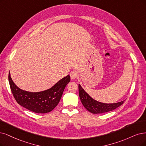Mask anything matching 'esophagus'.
Instances as JSON below:
<instances>
[{"label": "esophagus", "instance_id": "1", "mask_svg": "<svg viewBox=\"0 0 146 146\" xmlns=\"http://www.w3.org/2000/svg\"><path fill=\"white\" fill-rule=\"evenodd\" d=\"M70 77H71V78L72 79H76V78H78V73L76 71H75V70H73V71H72L71 73H70Z\"/></svg>", "mask_w": 146, "mask_h": 146}]
</instances>
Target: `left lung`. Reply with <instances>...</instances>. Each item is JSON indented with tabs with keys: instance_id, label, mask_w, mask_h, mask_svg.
I'll return each mask as SVG.
<instances>
[{
	"instance_id": "left-lung-1",
	"label": "left lung",
	"mask_w": 146,
	"mask_h": 146,
	"mask_svg": "<svg viewBox=\"0 0 146 146\" xmlns=\"http://www.w3.org/2000/svg\"><path fill=\"white\" fill-rule=\"evenodd\" d=\"M79 94L84 106L93 114H101L113 111L121 106L125 102L123 100L114 104H105L98 102L91 98L80 84H79Z\"/></svg>"
}]
</instances>
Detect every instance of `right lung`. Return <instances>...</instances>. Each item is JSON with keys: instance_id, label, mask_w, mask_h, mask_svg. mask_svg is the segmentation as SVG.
Returning a JSON list of instances; mask_svg holds the SVG:
<instances>
[{"instance_id": "1", "label": "right lung", "mask_w": 146, "mask_h": 146, "mask_svg": "<svg viewBox=\"0 0 146 146\" xmlns=\"http://www.w3.org/2000/svg\"><path fill=\"white\" fill-rule=\"evenodd\" d=\"M8 80L12 93L20 105L32 112L44 114L52 111L58 105L65 87L70 81V76L67 75L50 88L40 92H29L20 89L13 82L10 73Z\"/></svg>"}]
</instances>
